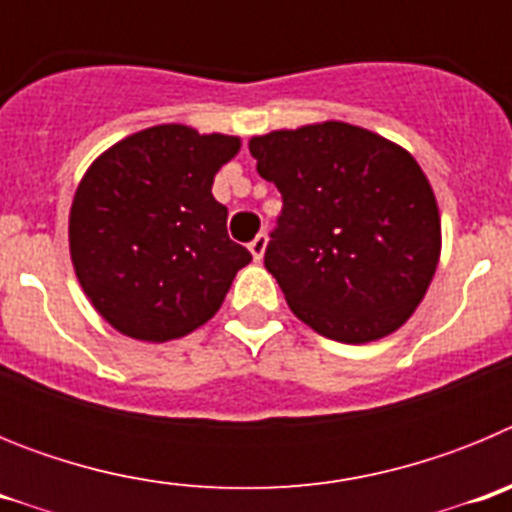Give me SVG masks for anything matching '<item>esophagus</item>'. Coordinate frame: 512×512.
I'll return each instance as SVG.
<instances>
[{"mask_svg":"<svg viewBox=\"0 0 512 512\" xmlns=\"http://www.w3.org/2000/svg\"><path fill=\"white\" fill-rule=\"evenodd\" d=\"M266 243H269V238H266V233H259V235H256V238H253L251 243H248V251L253 253V259H256V261L264 259Z\"/></svg>","mask_w":512,"mask_h":512,"instance_id":"esophagus-1","label":"esophagus"}]
</instances>
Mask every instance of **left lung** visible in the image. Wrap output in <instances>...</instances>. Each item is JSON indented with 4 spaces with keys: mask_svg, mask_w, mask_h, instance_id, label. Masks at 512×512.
<instances>
[{
    "mask_svg": "<svg viewBox=\"0 0 512 512\" xmlns=\"http://www.w3.org/2000/svg\"><path fill=\"white\" fill-rule=\"evenodd\" d=\"M248 148L282 192L264 266L297 318L341 343L405 325L441 256L436 194L418 161L338 120L253 135Z\"/></svg>",
    "mask_w": 512,
    "mask_h": 512,
    "instance_id": "obj_1",
    "label": "left lung"
}]
</instances>
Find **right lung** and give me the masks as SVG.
<instances>
[{
  "label": "right lung",
  "instance_id": "obj_1",
  "mask_svg": "<svg viewBox=\"0 0 512 512\" xmlns=\"http://www.w3.org/2000/svg\"><path fill=\"white\" fill-rule=\"evenodd\" d=\"M238 151L235 135L174 122L122 138L87 169L69 215L71 261L94 310L122 336H187L251 261L212 197L215 174Z\"/></svg>",
  "mask_w": 512,
  "mask_h": 512
}]
</instances>
